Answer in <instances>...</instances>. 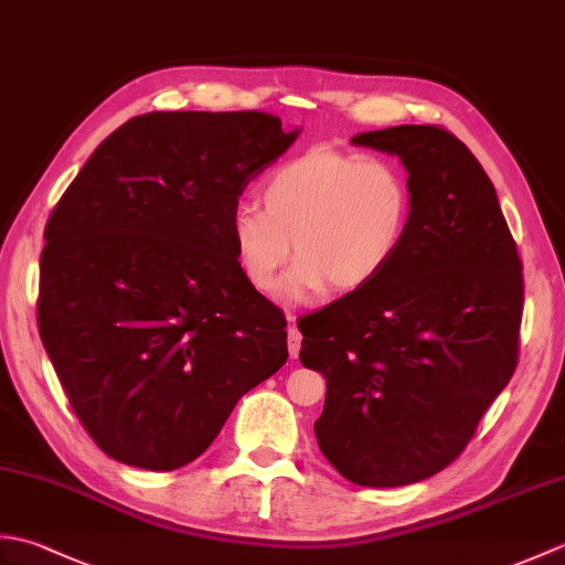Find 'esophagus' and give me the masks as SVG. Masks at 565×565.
Returning a JSON list of instances; mask_svg holds the SVG:
<instances>
[{
    "instance_id": "34e87169",
    "label": "esophagus",
    "mask_w": 565,
    "mask_h": 565,
    "mask_svg": "<svg viewBox=\"0 0 565 565\" xmlns=\"http://www.w3.org/2000/svg\"><path fill=\"white\" fill-rule=\"evenodd\" d=\"M286 320H289V352L291 356L296 359L298 352H301V332H298L296 328V316H286Z\"/></svg>"
}]
</instances>
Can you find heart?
Listing matches in <instances>:
<instances>
[{"label":"heart","mask_w":565,"mask_h":565,"mask_svg":"<svg viewBox=\"0 0 565 565\" xmlns=\"http://www.w3.org/2000/svg\"><path fill=\"white\" fill-rule=\"evenodd\" d=\"M252 201L231 213L235 262L252 289L269 291L296 264L279 298L306 303L328 291L364 289L391 267L413 221V189L398 164L334 148H310L276 164Z\"/></svg>","instance_id":"obj_1"}]
</instances>
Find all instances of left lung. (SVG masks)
Wrapping results in <instances>:
<instances>
[{
    "label": "left lung",
    "mask_w": 565,
    "mask_h": 565,
    "mask_svg": "<svg viewBox=\"0 0 565 565\" xmlns=\"http://www.w3.org/2000/svg\"><path fill=\"white\" fill-rule=\"evenodd\" d=\"M352 146L401 160L411 231L376 281L298 322V356L328 381L322 456L356 486H411L463 451L512 379L522 262L493 182L449 130L393 126Z\"/></svg>",
    "instance_id": "1"
}]
</instances>
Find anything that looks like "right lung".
I'll return each instance as SVG.
<instances>
[{
	"mask_svg": "<svg viewBox=\"0 0 565 565\" xmlns=\"http://www.w3.org/2000/svg\"><path fill=\"white\" fill-rule=\"evenodd\" d=\"M262 111H152L106 138L45 225L39 330L111 459L174 471L289 359L286 320L235 262L231 213L294 146Z\"/></svg>",
	"mask_w": 565,
	"mask_h": 565,
	"instance_id": "1",
	"label": "right lung"
}]
</instances>
